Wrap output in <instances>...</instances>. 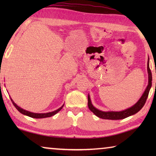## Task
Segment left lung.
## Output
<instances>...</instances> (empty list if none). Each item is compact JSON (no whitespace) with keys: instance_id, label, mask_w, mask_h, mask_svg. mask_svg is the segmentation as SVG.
Here are the masks:
<instances>
[{"instance_id":"1","label":"left lung","mask_w":156,"mask_h":156,"mask_svg":"<svg viewBox=\"0 0 156 156\" xmlns=\"http://www.w3.org/2000/svg\"><path fill=\"white\" fill-rule=\"evenodd\" d=\"M147 71H148V74H149V84H148L146 90L144 92L143 95L140 98L138 102L136 104L133 105V107H131L126 110L122 111V112H102L95 108L91 104L90 97L88 96V107L89 109L95 115L98 117L102 119H108V120H121L124 119L130 116L131 115L135 114V113H138L140 110L145 104V102L147 101V99L149 96V90L151 87L152 85V73L151 72V69L149 68V59H148L147 62Z\"/></svg>"}]
</instances>
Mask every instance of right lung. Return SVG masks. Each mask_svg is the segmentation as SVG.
Wrapping results in <instances>:
<instances>
[{"mask_svg": "<svg viewBox=\"0 0 156 156\" xmlns=\"http://www.w3.org/2000/svg\"><path fill=\"white\" fill-rule=\"evenodd\" d=\"M11 100H12L13 105H14V107L16 108V109L18 111V112H20L21 113H23V114L26 115H27V116H30V117L34 118H44L51 117V116L55 115V114H56V113H57L58 112H60V111L62 109V108L63 107V106H64V105H63V106H62L61 107L59 108L58 109H57V110L54 111V112H52L46 113H31V112H28V111H26V110L21 109L20 107L17 106V105L14 103V102L13 101L12 99H11Z\"/></svg>", "mask_w": 156, "mask_h": 156, "instance_id": "1", "label": "right lung"}]
</instances>
